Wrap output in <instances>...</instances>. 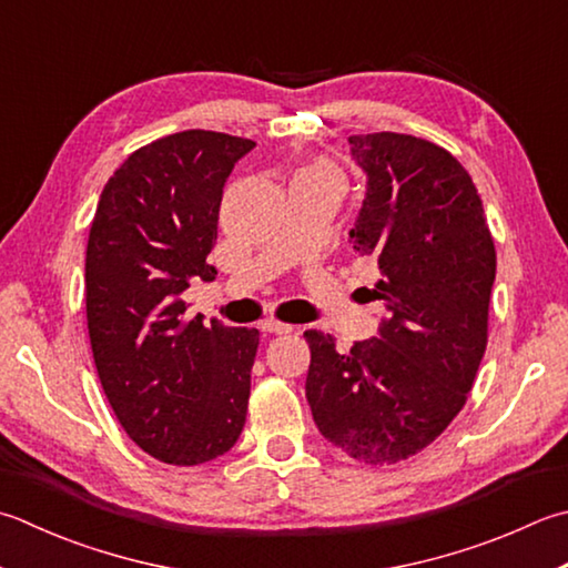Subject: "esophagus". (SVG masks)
Returning a JSON list of instances; mask_svg holds the SVG:
<instances>
[{
  "label": "esophagus",
  "mask_w": 568,
  "mask_h": 568,
  "mask_svg": "<svg viewBox=\"0 0 568 568\" xmlns=\"http://www.w3.org/2000/svg\"><path fill=\"white\" fill-rule=\"evenodd\" d=\"M263 329L271 332V335H287V332H293V325H287V322L281 320H265Z\"/></svg>",
  "instance_id": "obj_1"
}]
</instances>
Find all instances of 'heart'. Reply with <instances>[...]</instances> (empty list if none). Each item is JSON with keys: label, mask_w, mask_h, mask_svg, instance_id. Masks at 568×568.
Masks as SVG:
<instances>
[{"label": "heart", "mask_w": 568, "mask_h": 568, "mask_svg": "<svg viewBox=\"0 0 568 568\" xmlns=\"http://www.w3.org/2000/svg\"><path fill=\"white\" fill-rule=\"evenodd\" d=\"M295 180L297 182H317V184H332L342 189L344 186V174L339 166L332 162V160H325V158H317L313 162H307L300 166V170L295 172Z\"/></svg>", "instance_id": "1"}]
</instances>
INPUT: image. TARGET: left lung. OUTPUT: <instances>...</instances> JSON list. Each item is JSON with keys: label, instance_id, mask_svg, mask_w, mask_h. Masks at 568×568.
<instances>
[{"label": "left lung", "instance_id": "obj_1", "mask_svg": "<svg viewBox=\"0 0 568 568\" xmlns=\"http://www.w3.org/2000/svg\"><path fill=\"white\" fill-rule=\"evenodd\" d=\"M366 196L349 231L372 255L386 310L379 337L347 354L307 329L305 382L315 426L366 465L430 446L468 402L487 347L497 253L483 199L465 166L436 142L402 132L352 135Z\"/></svg>", "mask_w": 568, "mask_h": 568}]
</instances>
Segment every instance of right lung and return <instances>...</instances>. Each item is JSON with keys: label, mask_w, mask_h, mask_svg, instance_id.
Masks as SVG:
<instances>
[{"label": "right lung", "mask_w": 568, "mask_h": 568, "mask_svg": "<svg viewBox=\"0 0 568 568\" xmlns=\"http://www.w3.org/2000/svg\"><path fill=\"white\" fill-rule=\"evenodd\" d=\"M253 140L184 130L135 150L110 176L85 251L95 369L120 426L152 458L202 465L246 424L258 329L189 317L192 277L214 281L224 184Z\"/></svg>", "instance_id": "right-lung-1"}]
</instances>
